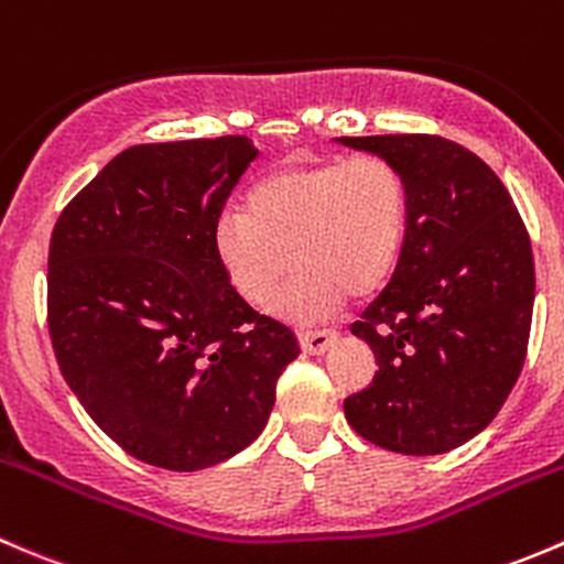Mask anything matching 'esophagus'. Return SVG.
<instances>
[{
    "label": "esophagus",
    "mask_w": 564,
    "mask_h": 564,
    "mask_svg": "<svg viewBox=\"0 0 564 564\" xmlns=\"http://www.w3.org/2000/svg\"><path fill=\"white\" fill-rule=\"evenodd\" d=\"M299 341L310 356H321L336 341V330H299Z\"/></svg>",
    "instance_id": "1"
}]
</instances>
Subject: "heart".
<instances>
[{
    "mask_svg": "<svg viewBox=\"0 0 564 564\" xmlns=\"http://www.w3.org/2000/svg\"><path fill=\"white\" fill-rule=\"evenodd\" d=\"M410 197L382 156L282 167L249 187L239 214L214 228V252L236 293L252 306L276 301L288 321L330 315L345 293L364 299L393 274L408 239Z\"/></svg>",
    "mask_w": 564,
    "mask_h": 564,
    "instance_id": "1",
    "label": "heart"
}]
</instances>
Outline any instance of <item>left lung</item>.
<instances>
[{
	"instance_id": "left-lung-1",
	"label": "left lung",
	"mask_w": 564,
	"mask_h": 564,
	"mask_svg": "<svg viewBox=\"0 0 564 564\" xmlns=\"http://www.w3.org/2000/svg\"><path fill=\"white\" fill-rule=\"evenodd\" d=\"M402 173L408 239L397 271L350 325L380 371L345 399L347 423L404 456H437L484 432L524 367L535 263L505 184L437 135L336 138Z\"/></svg>"
}]
</instances>
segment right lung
Returning a JSON list of instances; mask_svg holds the SVG:
<instances>
[{
    "instance_id": "1",
    "label": "right lung",
    "mask_w": 564,
    "mask_h": 564,
    "mask_svg": "<svg viewBox=\"0 0 564 564\" xmlns=\"http://www.w3.org/2000/svg\"><path fill=\"white\" fill-rule=\"evenodd\" d=\"M258 149L243 135L141 143L56 219L48 334L69 391L127 454L176 473L247 448L299 339L258 315L214 252Z\"/></svg>"
}]
</instances>
